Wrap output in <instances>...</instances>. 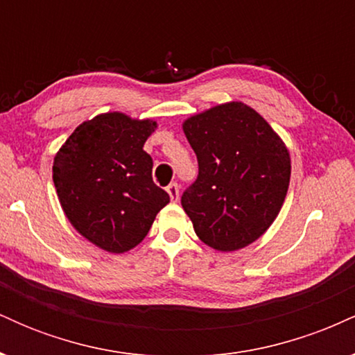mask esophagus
<instances>
[{
  "label": "esophagus",
  "instance_id": "obj_1",
  "mask_svg": "<svg viewBox=\"0 0 355 355\" xmlns=\"http://www.w3.org/2000/svg\"><path fill=\"white\" fill-rule=\"evenodd\" d=\"M166 193L170 195V198H172V202H177L178 197H180V189H178V183H170L168 187H166Z\"/></svg>",
  "mask_w": 355,
  "mask_h": 355
}]
</instances>
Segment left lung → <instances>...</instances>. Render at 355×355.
I'll use <instances>...</instances> for the list:
<instances>
[{"label": "left lung", "instance_id": "1", "mask_svg": "<svg viewBox=\"0 0 355 355\" xmlns=\"http://www.w3.org/2000/svg\"><path fill=\"white\" fill-rule=\"evenodd\" d=\"M187 140L198 177L182 207L195 234L220 252L255 242L279 215L291 182V157L255 110L232 101L189 118Z\"/></svg>", "mask_w": 355, "mask_h": 355}]
</instances>
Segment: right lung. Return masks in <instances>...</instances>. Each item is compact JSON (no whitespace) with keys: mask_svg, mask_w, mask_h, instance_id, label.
Instances as JSON below:
<instances>
[{"mask_svg":"<svg viewBox=\"0 0 355 355\" xmlns=\"http://www.w3.org/2000/svg\"><path fill=\"white\" fill-rule=\"evenodd\" d=\"M157 121L105 113L81 123L56 153L53 182L61 209L85 239L112 254L137 247L168 193L153 183L144 150Z\"/></svg>","mask_w":355,"mask_h":355,"instance_id":"obj_1","label":"right lung"}]
</instances>
